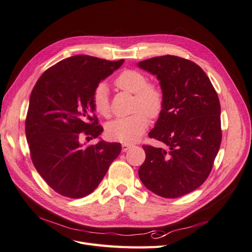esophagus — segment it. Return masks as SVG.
Listing matches in <instances>:
<instances>
[{"label":"esophagus","instance_id":"esophagus-1","mask_svg":"<svg viewBox=\"0 0 252 252\" xmlns=\"http://www.w3.org/2000/svg\"><path fill=\"white\" fill-rule=\"evenodd\" d=\"M131 147H132L131 144H127V143L122 144V150H123V151H127V150L130 149Z\"/></svg>","mask_w":252,"mask_h":252}]
</instances>
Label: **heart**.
Wrapping results in <instances>:
<instances>
[{"label":"heart","mask_w":252,"mask_h":252,"mask_svg":"<svg viewBox=\"0 0 252 252\" xmlns=\"http://www.w3.org/2000/svg\"><path fill=\"white\" fill-rule=\"evenodd\" d=\"M118 88L135 94L134 110L131 116L118 118L106 126V133L110 139L123 143L138 141L148 126L147 114L156 119L161 114L164 107V94L162 89L156 84L148 83L144 73L128 69L121 72L114 80ZM93 105L95 112L104 118L110 114L108 87L106 84H98L93 95Z\"/></svg>","instance_id":"1"}]
</instances>
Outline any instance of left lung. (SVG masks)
<instances>
[{"label": "left lung", "mask_w": 252, "mask_h": 252, "mask_svg": "<svg viewBox=\"0 0 252 252\" xmlns=\"http://www.w3.org/2000/svg\"><path fill=\"white\" fill-rule=\"evenodd\" d=\"M138 66L159 81L164 107L148 135L166 146L143 145L146 158L139 177L150 191L175 199L199 188L212 169L222 141L219 96L204 70L189 60L167 55Z\"/></svg>", "instance_id": "8db88e82"}]
</instances>
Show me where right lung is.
Listing matches in <instances>:
<instances>
[{
  "instance_id": "obj_1",
  "label": "right lung",
  "mask_w": 252,
  "mask_h": 252,
  "mask_svg": "<svg viewBox=\"0 0 252 252\" xmlns=\"http://www.w3.org/2000/svg\"><path fill=\"white\" fill-rule=\"evenodd\" d=\"M123 63L73 56L48 68L35 83L25 122L30 157L41 177L61 195L80 199L93 192L120 155V143L84 146L81 139L89 141L102 133L93 95L98 83Z\"/></svg>"
}]
</instances>
